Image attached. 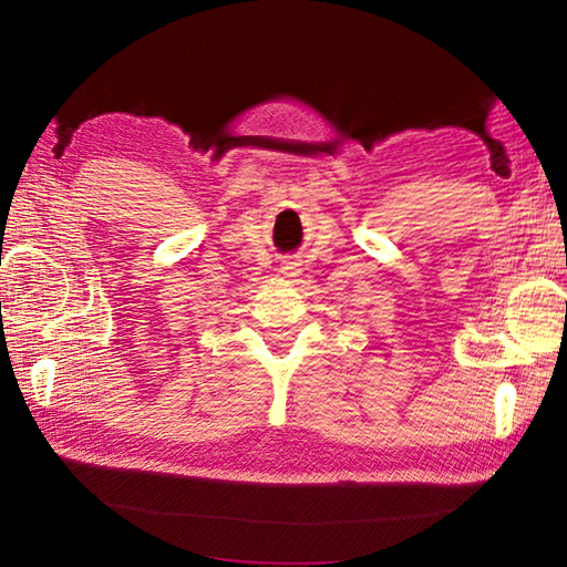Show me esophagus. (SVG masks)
I'll use <instances>...</instances> for the list:
<instances>
[{
    "instance_id": "obj_1",
    "label": "esophagus",
    "mask_w": 567,
    "mask_h": 567,
    "mask_svg": "<svg viewBox=\"0 0 567 567\" xmlns=\"http://www.w3.org/2000/svg\"><path fill=\"white\" fill-rule=\"evenodd\" d=\"M285 277H297L299 272H302V262H299L297 258L282 262V270H280Z\"/></svg>"
}]
</instances>
